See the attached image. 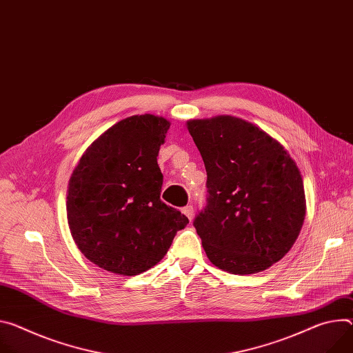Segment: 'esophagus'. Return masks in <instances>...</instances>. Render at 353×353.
<instances>
[{
	"mask_svg": "<svg viewBox=\"0 0 353 353\" xmlns=\"http://www.w3.org/2000/svg\"><path fill=\"white\" fill-rule=\"evenodd\" d=\"M181 212L191 221V219H193V207H191V205H187V207H184L183 210H181Z\"/></svg>",
	"mask_w": 353,
	"mask_h": 353,
	"instance_id": "esophagus-1",
	"label": "esophagus"
}]
</instances>
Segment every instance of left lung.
Listing matches in <instances>:
<instances>
[{"instance_id":"obj_1","label":"left lung","mask_w":353,"mask_h":353,"mask_svg":"<svg viewBox=\"0 0 353 353\" xmlns=\"http://www.w3.org/2000/svg\"><path fill=\"white\" fill-rule=\"evenodd\" d=\"M207 170L208 199L194 227L216 268L269 269L292 249L305 218L300 170L284 146L232 115L187 121Z\"/></svg>"}]
</instances>
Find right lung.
Here are the masks:
<instances>
[{
	"label": "right lung",
	"instance_id": "obj_1",
	"mask_svg": "<svg viewBox=\"0 0 353 353\" xmlns=\"http://www.w3.org/2000/svg\"><path fill=\"white\" fill-rule=\"evenodd\" d=\"M170 122L128 117L95 139L68 187V222L85 258L121 276H137L163 259L188 218L160 200V145Z\"/></svg>",
	"mask_w": 353,
	"mask_h": 353
}]
</instances>
